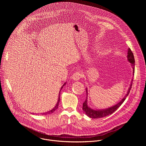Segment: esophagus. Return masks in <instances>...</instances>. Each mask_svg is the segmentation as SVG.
<instances>
[{"instance_id": "34e87169", "label": "esophagus", "mask_w": 146, "mask_h": 146, "mask_svg": "<svg viewBox=\"0 0 146 146\" xmlns=\"http://www.w3.org/2000/svg\"><path fill=\"white\" fill-rule=\"evenodd\" d=\"M82 76L83 75H82V73H80V72H76L74 74H73V75L72 76V78L74 80L78 81L82 78Z\"/></svg>"}]
</instances>
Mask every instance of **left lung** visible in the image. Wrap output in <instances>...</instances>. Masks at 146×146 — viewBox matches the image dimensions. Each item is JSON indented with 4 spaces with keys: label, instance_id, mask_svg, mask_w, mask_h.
<instances>
[{
    "label": "left lung",
    "instance_id": "obj_1",
    "mask_svg": "<svg viewBox=\"0 0 146 146\" xmlns=\"http://www.w3.org/2000/svg\"><path fill=\"white\" fill-rule=\"evenodd\" d=\"M127 61L131 63V65L133 67V75H134V63H135V60H134V57L133 52H131V49L130 48H128L127 50ZM131 79V83L130 85V86L128 89L127 92L126 94L125 95V97L121 100V101H120L119 103L117 104L107 108L105 109H102V110H94L88 105V89L86 88V99L85 100V102L83 103V110L84 112L85 113V114L89 117L92 118V119H98V118H102L104 117H106L109 115L112 114L113 112H114L124 102V101L126 99V98L127 97L130 93V90L131 89V86H132V83L133 81V78Z\"/></svg>",
    "mask_w": 146,
    "mask_h": 146
}]
</instances>
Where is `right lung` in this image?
<instances>
[{
    "instance_id": "add662e5",
    "label": "right lung",
    "mask_w": 146,
    "mask_h": 146,
    "mask_svg": "<svg viewBox=\"0 0 146 146\" xmlns=\"http://www.w3.org/2000/svg\"><path fill=\"white\" fill-rule=\"evenodd\" d=\"M67 83V82H65L63 84V85H62V86L61 87V90H60V93H59V96H58V101H57V104H56V106H54V107L53 108V109H52V110H50V111H48V112H44V113H41L42 115H47V114H49V113H53V112H54L57 108H58V104H59V102H60V92L61 91V90H62V89L63 86H64V85H65ZM33 114H34V113H33Z\"/></svg>"
}]
</instances>
